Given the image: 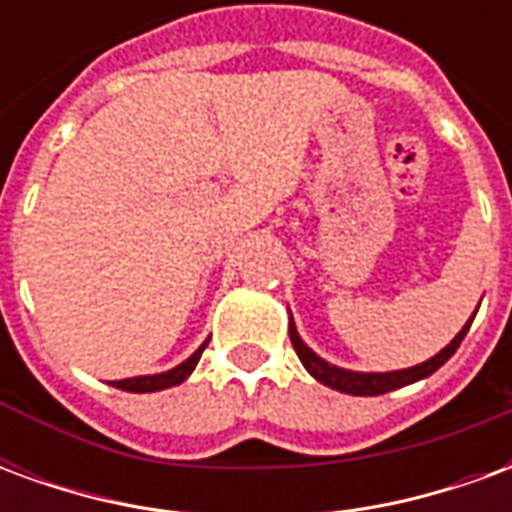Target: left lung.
I'll use <instances>...</instances> for the list:
<instances>
[{"label":"left lung","instance_id":"obj_1","mask_svg":"<svg viewBox=\"0 0 512 512\" xmlns=\"http://www.w3.org/2000/svg\"><path fill=\"white\" fill-rule=\"evenodd\" d=\"M474 318H469V323L463 326L461 332L455 334V340H452L444 351L428 359V362H422L417 367H408V370H395V373H351V370H340V367L329 365V362H323L321 356H315L307 348V345L301 343L299 332H296V326L290 321V343L296 348V354H299L301 365L310 370L312 378H318L321 384L332 386L337 392H345V395H362V397H373V395H384V392H392V389H400V386L414 384L419 378L430 376V373H436L447 359H450L455 351H458V345L463 343V337L469 332V326H472Z\"/></svg>","mask_w":512,"mask_h":512}]
</instances>
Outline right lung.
Wrapping results in <instances>:
<instances>
[{
    "label": "right lung",
    "instance_id": "right-lung-1",
    "mask_svg": "<svg viewBox=\"0 0 512 512\" xmlns=\"http://www.w3.org/2000/svg\"><path fill=\"white\" fill-rule=\"evenodd\" d=\"M205 345L208 343H202L200 348H197V351H194L183 365L175 367V370L158 373V376H139V378H126V381H112V386H117V389H126V392H158V389H169V386L183 384V381L191 376V370L197 367V362H200Z\"/></svg>",
    "mask_w": 512,
    "mask_h": 512
}]
</instances>
